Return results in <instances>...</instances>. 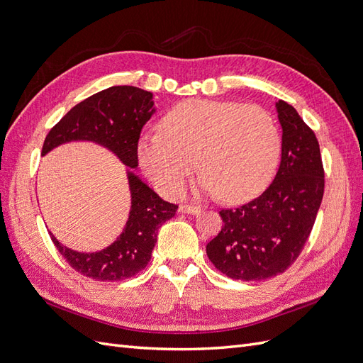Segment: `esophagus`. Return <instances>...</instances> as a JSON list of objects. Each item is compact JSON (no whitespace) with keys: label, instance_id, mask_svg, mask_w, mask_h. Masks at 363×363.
<instances>
[{"label":"esophagus","instance_id":"1","mask_svg":"<svg viewBox=\"0 0 363 363\" xmlns=\"http://www.w3.org/2000/svg\"><path fill=\"white\" fill-rule=\"evenodd\" d=\"M180 213H186V215H199L201 213V207L199 206H188V204H182L179 207Z\"/></svg>","mask_w":363,"mask_h":363}]
</instances>
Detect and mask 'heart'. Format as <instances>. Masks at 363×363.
<instances>
[{
	"label": "heart",
	"mask_w": 363,
	"mask_h": 363,
	"mask_svg": "<svg viewBox=\"0 0 363 363\" xmlns=\"http://www.w3.org/2000/svg\"><path fill=\"white\" fill-rule=\"evenodd\" d=\"M279 151L277 127L262 107L186 100L162 118L160 131L142 136L138 157L164 196H179L199 163L196 191L238 203L265 188Z\"/></svg>",
	"instance_id": "obj_1"
}]
</instances>
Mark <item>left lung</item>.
Listing matches in <instances>:
<instances>
[{
  "label": "left lung",
  "mask_w": 363,
  "mask_h": 363,
  "mask_svg": "<svg viewBox=\"0 0 363 363\" xmlns=\"http://www.w3.org/2000/svg\"><path fill=\"white\" fill-rule=\"evenodd\" d=\"M281 159L268 189L219 212L223 228L206 247L216 269L235 280H265L286 271L309 238L324 195L320 144L286 101L276 103Z\"/></svg>",
  "instance_id": "left-lung-1"
}]
</instances>
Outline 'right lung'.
Listing matches in <instances>:
<instances>
[{"label": "right lung", "mask_w": 363, "mask_h": 363, "mask_svg": "<svg viewBox=\"0 0 363 363\" xmlns=\"http://www.w3.org/2000/svg\"><path fill=\"white\" fill-rule=\"evenodd\" d=\"M155 112L151 92L135 86H112L74 106L43 142L42 156L68 142H94L127 167L131 204L125 227L115 242L101 251L80 252L60 244L50 232L60 255L86 277L100 281L133 277L148 265L159 227L177 212L179 206L162 200L133 172L140 130Z\"/></svg>", "instance_id": "right-lung-1"}]
</instances>
